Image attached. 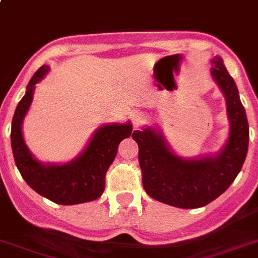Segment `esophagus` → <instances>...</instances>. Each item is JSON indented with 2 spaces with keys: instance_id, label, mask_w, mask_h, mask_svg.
Segmentation results:
<instances>
[{
  "instance_id": "1",
  "label": "esophagus",
  "mask_w": 258,
  "mask_h": 258,
  "mask_svg": "<svg viewBox=\"0 0 258 258\" xmlns=\"http://www.w3.org/2000/svg\"><path fill=\"white\" fill-rule=\"evenodd\" d=\"M147 122V114L143 113V111H136L132 115V124L135 128H139V127H142L143 124H145Z\"/></svg>"
}]
</instances>
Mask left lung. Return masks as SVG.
<instances>
[{"instance_id":"8db88e82","label":"left lung","mask_w":258,"mask_h":258,"mask_svg":"<svg viewBox=\"0 0 258 258\" xmlns=\"http://www.w3.org/2000/svg\"><path fill=\"white\" fill-rule=\"evenodd\" d=\"M212 75L225 93L230 136L221 153L197 160H183L171 153L154 130L134 131L139 145L143 187L154 200L182 209L205 207L234 182L247 157L249 126L236 84L222 58H213Z\"/></svg>"}]
</instances>
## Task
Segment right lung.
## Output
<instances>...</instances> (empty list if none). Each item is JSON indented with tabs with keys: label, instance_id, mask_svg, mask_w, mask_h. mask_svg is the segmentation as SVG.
<instances>
[{
	"label": "right lung",
	"instance_id": "add662e5",
	"mask_svg": "<svg viewBox=\"0 0 258 258\" xmlns=\"http://www.w3.org/2000/svg\"><path fill=\"white\" fill-rule=\"evenodd\" d=\"M41 66L33 74L11 123V148L17 167L27 184L41 196L61 205L88 203L101 196L105 189V175L118 152L123 139L130 138L132 127L126 124H107L98 128L88 147L76 160L66 165H42L36 161L24 144L22 122L32 102L35 84L48 73Z\"/></svg>",
	"mask_w": 258,
	"mask_h": 258
}]
</instances>
